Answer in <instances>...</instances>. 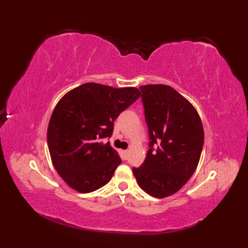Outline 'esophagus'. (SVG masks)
<instances>
[{
	"instance_id": "obj_1",
	"label": "esophagus",
	"mask_w": 248,
	"mask_h": 248,
	"mask_svg": "<svg viewBox=\"0 0 248 248\" xmlns=\"http://www.w3.org/2000/svg\"><path fill=\"white\" fill-rule=\"evenodd\" d=\"M123 154H124V159L125 160L128 157V155H129V150H124Z\"/></svg>"
}]
</instances>
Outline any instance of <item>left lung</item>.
<instances>
[{"label": "left lung", "instance_id": "left-lung-1", "mask_svg": "<svg viewBox=\"0 0 248 248\" xmlns=\"http://www.w3.org/2000/svg\"><path fill=\"white\" fill-rule=\"evenodd\" d=\"M140 89L150 149L141 166L132 170L146 193L165 198L177 193L196 170L204 140L202 123L192 103L172 87L154 84Z\"/></svg>", "mask_w": 248, "mask_h": 248}]
</instances>
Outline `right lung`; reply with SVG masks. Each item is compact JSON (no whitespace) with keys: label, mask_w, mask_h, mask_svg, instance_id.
<instances>
[{"label":"right lung","mask_w":248,"mask_h":248,"mask_svg":"<svg viewBox=\"0 0 248 248\" xmlns=\"http://www.w3.org/2000/svg\"><path fill=\"white\" fill-rule=\"evenodd\" d=\"M140 96L135 87L85 83L56 104L46 140L54 168L71 188L91 193L110 180L121 159L101 139L112 136L115 119Z\"/></svg>","instance_id":"add662e5"}]
</instances>
